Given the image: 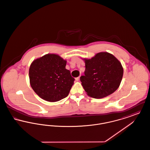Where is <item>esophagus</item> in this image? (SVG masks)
<instances>
[{"label": "esophagus", "mask_w": 150, "mask_h": 150, "mask_svg": "<svg viewBox=\"0 0 150 150\" xmlns=\"http://www.w3.org/2000/svg\"><path fill=\"white\" fill-rule=\"evenodd\" d=\"M79 79H80V77L79 76V77H77V78H75V80H76V81H79Z\"/></svg>", "instance_id": "esophagus-1"}]
</instances>
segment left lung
Wrapping results in <instances>:
<instances>
[{"instance_id":"8db88e82","label":"left lung","mask_w":150,"mask_h":150,"mask_svg":"<svg viewBox=\"0 0 150 150\" xmlns=\"http://www.w3.org/2000/svg\"><path fill=\"white\" fill-rule=\"evenodd\" d=\"M84 60L86 70L80 81L89 96L101 98L117 90L122 78L123 68L116 57L107 52H100Z\"/></svg>"}]
</instances>
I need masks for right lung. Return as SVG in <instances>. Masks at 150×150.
I'll return each mask as SVG.
<instances>
[{
	"label": "right lung",
	"instance_id": "obj_1",
	"mask_svg": "<svg viewBox=\"0 0 150 150\" xmlns=\"http://www.w3.org/2000/svg\"><path fill=\"white\" fill-rule=\"evenodd\" d=\"M66 61L54 54H48L34 60L29 69L31 88L40 98L57 102L66 98L75 79L66 69Z\"/></svg>",
	"mask_w": 150,
	"mask_h": 150
}]
</instances>
